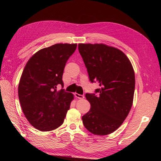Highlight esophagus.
<instances>
[{"mask_svg":"<svg viewBox=\"0 0 161 161\" xmlns=\"http://www.w3.org/2000/svg\"><path fill=\"white\" fill-rule=\"evenodd\" d=\"M75 96L76 98H77V99H83L84 98V95H81V94H79L77 93H75Z\"/></svg>","mask_w":161,"mask_h":161,"instance_id":"34e87169","label":"esophagus"}]
</instances>
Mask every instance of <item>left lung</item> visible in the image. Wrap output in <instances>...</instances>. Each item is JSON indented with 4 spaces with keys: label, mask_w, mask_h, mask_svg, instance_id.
<instances>
[{
    "label": "left lung",
    "mask_w": 161,
    "mask_h": 161,
    "mask_svg": "<svg viewBox=\"0 0 161 161\" xmlns=\"http://www.w3.org/2000/svg\"><path fill=\"white\" fill-rule=\"evenodd\" d=\"M78 49L89 80L100 86L97 96L86 94L91 108L82 116L84 126L94 135L110 134L121 126L132 107L135 74L131 62L119 49L102 43H80Z\"/></svg>",
    "instance_id": "obj_1"
}]
</instances>
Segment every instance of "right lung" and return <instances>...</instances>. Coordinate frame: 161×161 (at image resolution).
Returning <instances> with one entry per match:
<instances>
[{
  "label": "right lung",
  "mask_w": 161,
  "mask_h": 161,
  "mask_svg": "<svg viewBox=\"0 0 161 161\" xmlns=\"http://www.w3.org/2000/svg\"><path fill=\"white\" fill-rule=\"evenodd\" d=\"M77 44L58 43L41 49L27 62L18 84V97L25 118L41 131H50L63 124L74 95L57 91L62 81L65 64Z\"/></svg>",
  "instance_id": "obj_1"
}]
</instances>
